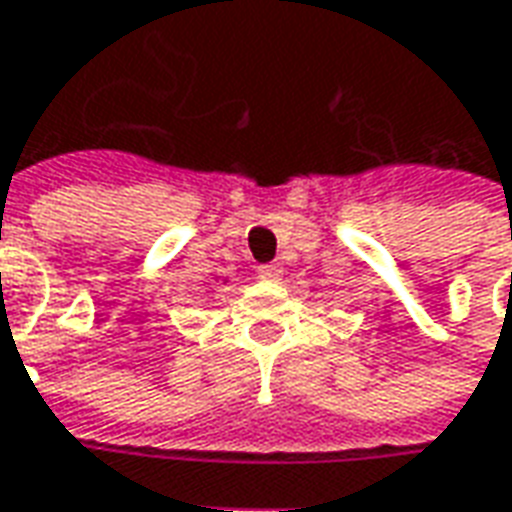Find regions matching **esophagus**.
<instances>
[{"label":"esophagus","instance_id":"esophagus-1","mask_svg":"<svg viewBox=\"0 0 512 512\" xmlns=\"http://www.w3.org/2000/svg\"><path fill=\"white\" fill-rule=\"evenodd\" d=\"M260 277H263V280H280V277H282V266H277V263H268V266H260Z\"/></svg>","mask_w":512,"mask_h":512}]
</instances>
